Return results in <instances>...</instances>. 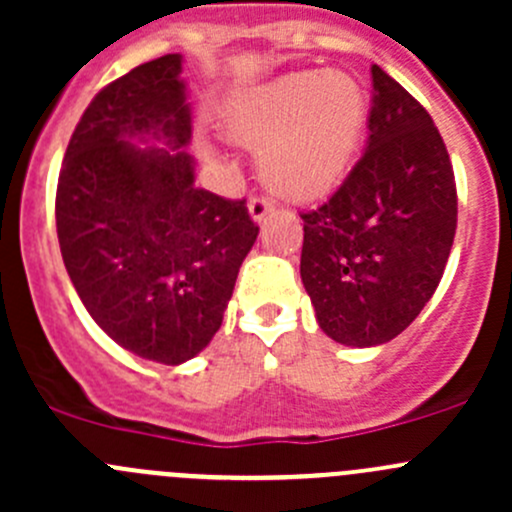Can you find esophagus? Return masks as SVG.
<instances>
[{
    "mask_svg": "<svg viewBox=\"0 0 512 512\" xmlns=\"http://www.w3.org/2000/svg\"><path fill=\"white\" fill-rule=\"evenodd\" d=\"M247 210H250V218L255 220V223H262V220L272 213V203L267 198H250Z\"/></svg>",
    "mask_w": 512,
    "mask_h": 512,
    "instance_id": "esophagus-1",
    "label": "esophagus"
}]
</instances>
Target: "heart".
Here are the masks:
<instances>
[{"instance_id":"b5f03b06","label":"heart","mask_w":512,"mask_h":512,"mask_svg":"<svg viewBox=\"0 0 512 512\" xmlns=\"http://www.w3.org/2000/svg\"><path fill=\"white\" fill-rule=\"evenodd\" d=\"M366 123V94L344 71H299L250 91L225 121L230 141L252 148L267 188L294 200L332 193L352 168Z\"/></svg>"}]
</instances>
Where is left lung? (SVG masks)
<instances>
[{
    "instance_id": "8db88e82",
    "label": "left lung",
    "mask_w": 512,
    "mask_h": 512,
    "mask_svg": "<svg viewBox=\"0 0 512 512\" xmlns=\"http://www.w3.org/2000/svg\"><path fill=\"white\" fill-rule=\"evenodd\" d=\"M369 141L337 193L302 213L299 275L327 337L379 347L436 292L456 235L451 158L426 108L371 66Z\"/></svg>"
}]
</instances>
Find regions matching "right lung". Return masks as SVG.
I'll use <instances>...</instances> for the list:
<instances>
[{
    "label": "right lung",
    "mask_w": 512,
    "mask_h": 512,
    "mask_svg": "<svg viewBox=\"0 0 512 512\" xmlns=\"http://www.w3.org/2000/svg\"><path fill=\"white\" fill-rule=\"evenodd\" d=\"M180 74L183 56L165 54L98 91L56 188L61 257L86 312L118 347L168 366L215 337L260 232L245 200L195 188Z\"/></svg>",
    "instance_id": "1"
}]
</instances>
